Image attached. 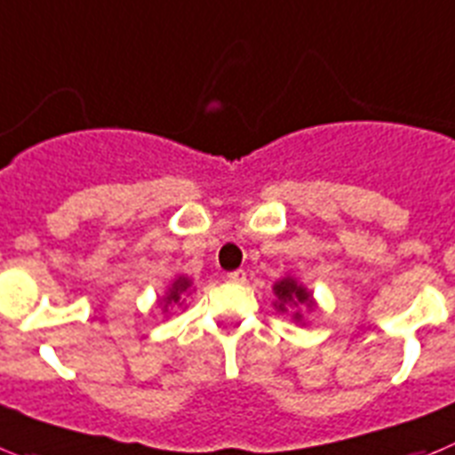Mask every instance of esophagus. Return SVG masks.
<instances>
[{"label":"esophagus","instance_id":"esophagus-1","mask_svg":"<svg viewBox=\"0 0 455 455\" xmlns=\"http://www.w3.org/2000/svg\"><path fill=\"white\" fill-rule=\"evenodd\" d=\"M228 281H231V283H235V285H243L244 281H247V274L243 272V269H235V272H228Z\"/></svg>","mask_w":455,"mask_h":455}]
</instances>
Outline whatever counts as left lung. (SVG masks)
I'll return each mask as SVG.
<instances>
[{
	"instance_id": "left-lung-1",
	"label": "left lung",
	"mask_w": 455,
	"mask_h": 455,
	"mask_svg": "<svg viewBox=\"0 0 455 455\" xmlns=\"http://www.w3.org/2000/svg\"><path fill=\"white\" fill-rule=\"evenodd\" d=\"M274 294H276V308L281 313L290 308V306H308L313 308L315 301H313V294L304 288V285H299L292 276H285L281 278L278 283H274ZM294 319H301V315L294 313Z\"/></svg>"
}]
</instances>
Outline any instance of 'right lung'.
Segmentation results:
<instances>
[{
  "label": "right lung",
  "instance_id": "add662e5",
  "mask_svg": "<svg viewBox=\"0 0 455 455\" xmlns=\"http://www.w3.org/2000/svg\"><path fill=\"white\" fill-rule=\"evenodd\" d=\"M188 290H190V278H188V276H179L177 281L172 283V288L167 290L165 299H163V304H165V310H167V306H170V304H179V301H181V297L188 292Z\"/></svg>",
  "mask_w": 455,
  "mask_h": 455
}]
</instances>
